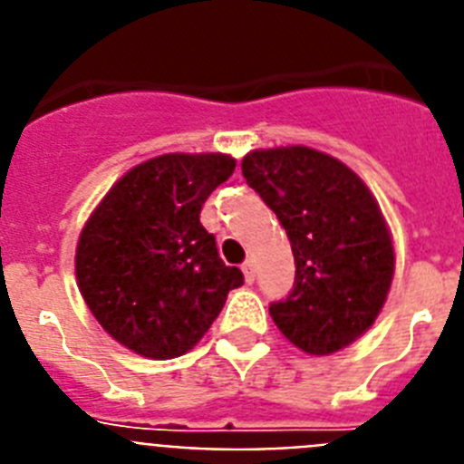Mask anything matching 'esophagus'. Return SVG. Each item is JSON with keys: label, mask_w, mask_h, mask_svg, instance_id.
<instances>
[{"label": "esophagus", "mask_w": 464, "mask_h": 464, "mask_svg": "<svg viewBox=\"0 0 464 464\" xmlns=\"http://www.w3.org/2000/svg\"><path fill=\"white\" fill-rule=\"evenodd\" d=\"M241 272H244L246 283H253V281H256V265H253L251 260H246L244 265H241Z\"/></svg>", "instance_id": "esophagus-1"}]
</instances>
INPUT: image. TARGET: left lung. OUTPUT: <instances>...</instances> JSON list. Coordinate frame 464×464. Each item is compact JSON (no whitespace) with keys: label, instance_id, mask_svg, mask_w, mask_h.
I'll list each match as a JSON object with an SVG mask.
<instances>
[{"label":"left lung","instance_id":"8db88e82","mask_svg":"<svg viewBox=\"0 0 464 464\" xmlns=\"http://www.w3.org/2000/svg\"><path fill=\"white\" fill-rule=\"evenodd\" d=\"M241 174L293 248V290L269 304L283 337L311 355L353 343L376 321L395 272L372 192L343 162L306 146L253 150Z\"/></svg>","mask_w":464,"mask_h":464}]
</instances>
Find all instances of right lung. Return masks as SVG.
I'll return each mask as SVG.
<instances>
[{
    "mask_svg": "<svg viewBox=\"0 0 464 464\" xmlns=\"http://www.w3.org/2000/svg\"><path fill=\"white\" fill-rule=\"evenodd\" d=\"M235 171L229 155L169 153L127 171L81 232L76 278L118 343L153 360L190 351L244 274L199 223L207 197Z\"/></svg>",
    "mask_w": 464,
    "mask_h": 464,
    "instance_id": "1",
    "label": "right lung"
}]
</instances>
